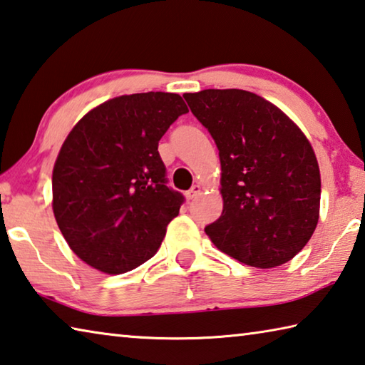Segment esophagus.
<instances>
[{"instance_id":"1","label":"esophagus","mask_w":365,"mask_h":365,"mask_svg":"<svg viewBox=\"0 0 365 365\" xmlns=\"http://www.w3.org/2000/svg\"><path fill=\"white\" fill-rule=\"evenodd\" d=\"M201 185H193V187H191L188 191H187V197H188V200H195V197H197V196H200L201 195Z\"/></svg>"}]
</instances>
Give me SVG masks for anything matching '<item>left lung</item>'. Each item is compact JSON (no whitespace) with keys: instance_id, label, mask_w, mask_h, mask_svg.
<instances>
[{"instance_id":"left-lung-1","label":"left lung","mask_w":365,"mask_h":365,"mask_svg":"<svg viewBox=\"0 0 365 365\" xmlns=\"http://www.w3.org/2000/svg\"><path fill=\"white\" fill-rule=\"evenodd\" d=\"M183 97L214 138L222 164L223 212L205 235L249 267L292 260L319 220L321 174L308 138L254 92L205 89Z\"/></svg>"}]
</instances>
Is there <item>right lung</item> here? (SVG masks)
Returning a JSON list of instances; mask_svg holds the SVG:
<instances>
[{
  "instance_id": "right-lung-1",
  "label": "right lung",
  "mask_w": 365,
  "mask_h": 365,
  "mask_svg": "<svg viewBox=\"0 0 365 365\" xmlns=\"http://www.w3.org/2000/svg\"><path fill=\"white\" fill-rule=\"evenodd\" d=\"M188 113L178 94L115 97L79 119L52 170V210L70 249L121 274L150 260L185 197L169 188L158 143Z\"/></svg>"
}]
</instances>
